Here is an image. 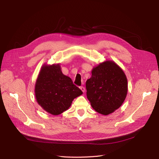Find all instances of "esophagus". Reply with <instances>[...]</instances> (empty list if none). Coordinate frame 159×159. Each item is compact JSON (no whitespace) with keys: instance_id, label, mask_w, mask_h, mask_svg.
<instances>
[{"instance_id":"34e87169","label":"esophagus","mask_w":159,"mask_h":159,"mask_svg":"<svg viewBox=\"0 0 159 159\" xmlns=\"http://www.w3.org/2000/svg\"><path fill=\"white\" fill-rule=\"evenodd\" d=\"M80 89L82 91V92L83 93H84L85 92V88L84 87H83V86H81L80 87Z\"/></svg>"}]
</instances>
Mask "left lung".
I'll list each match as a JSON object with an SVG mask.
<instances>
[{
	"instance_id": "obj_1",
	"label": "left lung",
	"mask_w": 159,
	"mask_h": 159,
	"mask_svg": "<svg viewBox=\"0 0 159 159\" xmlns=\"http://www.w3.org/2000/svg\"><path fill=\"white\" fill-rule=\"evenodd\" d=\"M86 89L93 109L108 115L121 107L127 97V76L114 61L105 60L93 68L91 77L86 81Z\"/></svg>"
}]
</instances>
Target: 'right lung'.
Listing matches in <instances>:
<instances>
[{"label": "right lung", "mask_w": 159, "mask_h": 159, "mask_svg": "<svg viewBox=\"0 0 159 159\" xmlns=\"http://www.w3.org/2000/svg\"><path fill=\"white\" fill-rule=\"evenodd\" d=\"M36 102L50 114L57 115L68 110L73 100L83 93L70 77L63 74L60 64H44L35 84Z\"/></svg>", "instance_id": "1"}]
</instances>
